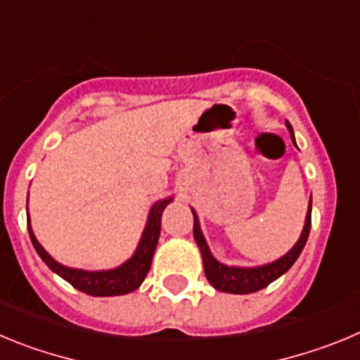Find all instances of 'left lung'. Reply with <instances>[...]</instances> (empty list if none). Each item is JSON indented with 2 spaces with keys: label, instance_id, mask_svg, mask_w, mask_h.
<instances>
[{
  "label": "left lung",
  "instance_id": "left-lung-1",
  "mask_svg": "<svg viewBox=\"0 0 360 360\" xmlns=\"http://www.w3.org/2000/svg\"><path fill=\"white\" fill-rule=\"evenodd\" d=\"M287 129L290 132V140L296 145V138H294L292 125L289 122H285ZM297 147V145H296ZM193 213V238H195L197 245H199L200 257H202V265H204V274H206V280L210 281L213 289L220 290V292L228 294H251L257 292V290L265 289L269 283H273L274 280L285 274L294 265V262L297 260V257L301 255L303 248L307 244V238H309L310 233V222H312V195L309 200V210H307L305 217V226H303V231H301L300 238H297L296 244L285 252L283 257H280L278 260L269 262V264L257 265V267H240V265H226L222 262L217 260L213 257V252L210 251V245L206 242L202 235V229H200L199 217H197L195 210L192 208Z\"/></svg>",
  "mask_w": 360,
  "mask_h": 360
}]
</instances>
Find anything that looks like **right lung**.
<instances>
[{"label":"right lung","instance_id":"add662e5","mask_svg":"<svg viewBox=\"0 0 360 360\" xmlns=\"http://www.w3.org/2000/svg\"><path fill=\"white\" fill-rule=\"evenodd\" d=\"M172 200L174 197H167V199H160L152 204V208L147 217V224H145L141 238L138 242V245H136L132 257L129 260H125L122 265H118V267L108 269V271H86V269L68 267V265H63L60 262L55 260L50 252L39 244L37 236L34 235V229H32L30 217H27L28 233H30V240L34 244V249L37 251V255L41 257V260L55 274H59L63 280L73 285L77 290L98 297L124 296V294L134 292L143 283L145 276L150 271L152 257H154L158 240H160L161 215H163L165 208Z\"/></svg>","mask_w":360,"mask_h":360}]
</instances>
